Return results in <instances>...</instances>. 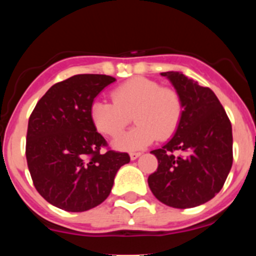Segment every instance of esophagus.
<instances>
[{
    "instance_id": "obj_1",
    "label": "esophagus",
    "mask_w": 256,
    "mask_h": 256,
    "mask_svg": "<svg viewBox=\"0 0 256 256\" xmlns=\"http://www.w3.org/2000/svg\"><path fill=\"white\" fill-rule=\"evenodd\" d=\"M140 156H141L140 152H131V154H130V158L132 160V161H134V160L138 158V157H140Z\"/></svg>"
}]
</instances>
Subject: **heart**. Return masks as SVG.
Masks as SVG:
<instances>
[{
  "label": "heart",
  "mask_w": 256,
  "mask_h": 256,
  "mask_svg": "<svg viewBox=\"0 0 256 256\" xmlns=\"http://www.w3.org/2000/svg\"><path fill=\"white\" fill-rule=\"evenodd\" d=\"M112 102L95 99L89 109L94 128L105 136H118L130 122L132 115L138 125L115 138L118 150H141L156 138L167 140L174 135L183 115L180 94L151 79L132 78L116 86Z\"/></svg>",
  "instance_id": "obj_1"
}]
</instances>
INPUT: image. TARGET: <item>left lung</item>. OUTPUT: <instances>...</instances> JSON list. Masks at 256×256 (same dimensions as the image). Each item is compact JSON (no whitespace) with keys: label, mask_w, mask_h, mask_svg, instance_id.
Listing matches in <instances>:
<instances>
[{"label":"left lung","mask_w":256,"mask_h":256,"mask_svg":"<svg viewBox=\"0 0 256 256\" xmlns=\"http://www.w3.org/2000/svg\"><path fill=\"white\" fill-rule=\"evenodd\" d=\"M174 85L183 115L174 138L161 148L157 171L150 174V190L164 204L193 208L210 200L223 187L233 164L232 124L209 88L200 86L180 72L161 73ZM174 150L183 155L174 156Z\"/></svg>","instance_id":"1"}]
</instances>
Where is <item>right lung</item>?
I'll use <instances>...</instances> for the list:
<instances>
[{
    "instance_id": "right-lung-1",
    "label": "right lung",
    "mask_w": 256,
    "mask_h": 256,
    "mask_svg": "<svg viewBox=\"0 0 256 256\" xmlns=\"http://www.w3.org/2000/svg\"><path fill=\"white\" fill-rule=\"evenodd\" d=\"M115 78L78 74L54 84L28 121L26 157L36 190L54 207L85 212L109 197L126 152L102 154L105 138L90 120L95 98Z\"/></svg>"
}]
</instances>
